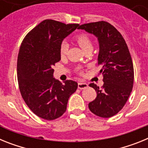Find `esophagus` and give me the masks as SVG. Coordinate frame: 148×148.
Wrapping results in <instances>:
<instances>
[{
  "instance_id": "obj_1",
  "label": "esophagus",
  "mask_w": 148,
  "mask_h": 148,
  "mask_svg": "<svg viewBox=\"0 0 148 148\" xmlns=\"http://www.w3.org/2000/svg\"><path fill=\"white\" fill-rule=\"evenodd\" d=\"M78 89H80V90H84V89H86L88 87V84L86 83L79 82V83L78 84Z\"/></svg>"
}]
</instances>
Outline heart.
Wrapping results in <instances>:
<instances>
[{"mask_svg": "<svg viewBox=\"0 0 148 148\" xmlns=\"http://www.w3.org/2000/svg\"><path fill=\"white\" fill-rule=\"evenodd\" d=\"M75 40L78 44L80 46V47L84 50V52L90 48H92V41L90 40V37L86 34L81 33L77 35L75 37ZM69 48V45L66 41H63L60 46V55L61 56H64L66 54Z\"/></svg>", "mask_w": 148, "mask_h": 148, "instance_id": "obj_1", "label": "heart"}]
</instances>
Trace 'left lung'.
<instances>
[{"label": "left lung", "mask_w": 148, "mask_h": 148, "mask_svg": "<svg viewBox=\"0 0 148 148\" xmlns=\"http://www.w3.org/2000/svg\"><path fill=\"white\" fill-rule=\"evenodd\" d=\"M98 38L99 53L98 64L102 66V87L94 83L97 96L89 103L90 110L102 118H110L119 112L126 104L132 91L134 71L131 56L125 39L113 25L106 21L84 23L78 26Z\"/></svg>", "instance_id": "1"}]
</instances>
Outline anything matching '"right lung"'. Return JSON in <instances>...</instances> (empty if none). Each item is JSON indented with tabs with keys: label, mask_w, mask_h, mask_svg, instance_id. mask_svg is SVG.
Listing matches in <instances>:
<instances>
[{
	"label": "right lung",
	"mask_w": 148,
	"mask_h": 148,
	"mask_svg": "<svg viewBox=\"0 0 148 148\" xmlns=\"http://www.w3.org/2000/svg\"><path fill=\"white\" fill-rule=\"evenodd\" d=\"M78 26L44 20L26 35L20 47L17 62L19 90L29 108L44 119L62 116L78 87L76 82L62 84L53 78V66L61 60L62 40Z\"/></svg>",
	"instance_id": "add662e5"
}]
</instances>
